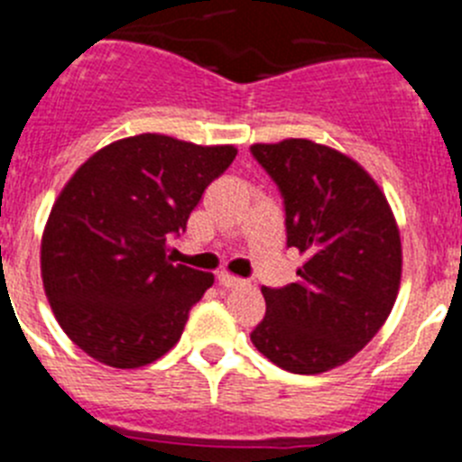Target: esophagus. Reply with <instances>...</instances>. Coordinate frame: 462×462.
I'll use <instances>...</instances> for the list:
<instances>
[{
  "label": "esophagus",
  "instance_id": "esophagus-1",
  "mask_svg": "<svg viewBox=\"0 0 462 462\" xmlns=\"http://www.w3.org/2000/svg\"><path fill=\"white\" fill-rule=\"evenodd\" d=\"M218 285H223V288H241V285H246V281H244V278H236V276H232V273H227V272H221L218 273Z\"/></svg>",
  "mask_w": 462,
  "mask_h": 462
}]
</instances>
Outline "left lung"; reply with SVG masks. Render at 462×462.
I'll use <instances>...</instances> for the list:
<instances>
[{
	"label": "left lung",
	"mask_w": 462,
	"mask_h": 462,
	"mask_svg": "<svg viewBox=\"0 0 462 462\" xmlns=\"http://www.w3.org/2000/svg\"><path fill=\"white\" fill-rule=\"evenodd\" d=\"M285 205L288 246L306 262L297 282L262 288L267 313L251 340L299 375L350 361L389 318L401 285V232L373 177L324 144H253Z\"/></svg>",
	"instance_id": "obj_1"
}]
</instances>
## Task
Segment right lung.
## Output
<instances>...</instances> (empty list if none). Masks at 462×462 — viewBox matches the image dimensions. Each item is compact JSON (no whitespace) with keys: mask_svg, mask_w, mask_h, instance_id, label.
I'll return each mask as SVG.
<instances>
[{"mask_svg":"<svg viewBox=\"0 0 462 462\" xmlns=\"http://www.w3.org/2000/svg\"><path fill=\"white\" fill-rule=\"evenodd\" d=\"M232 144L200 147L143 133L87 159L57 198L41 241V276L57 322L112 368H140L181 338L211 273L172 264L202 193L235 161Z\"/></svg>","mask_w":462,"mask_h":462,"instance_id":"add662e5","label":"right lung"}]
</instances>
